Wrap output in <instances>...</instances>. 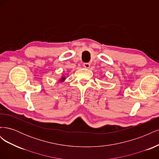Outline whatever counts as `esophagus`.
<instances>
[{
    "mask_svg": "<svg viewBox=\"0 0 159 159\" xmlns=\"http://www.w3.org/2000/svg\"><path fill=\"white\" fill-rule=\"evenodd\" d=\"M84 68H89L90 64L89 63H84Z\"/></svg>",
    "mask_w": 159,
    "mask_h": 159,
    "instance_id": "obj_1",
    "label": "esophagus"
}]
</instances>
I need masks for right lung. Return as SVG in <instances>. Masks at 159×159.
Here are the masks:
<instances>
[{
    "label": "right lung",
    "instance_id": "right-lung-1",
    "mask_svg": "<svg viewBox=\"0 0 159 159\" xmlns=\"http://www.w3.org/2000/svg\"><path fill=\"white\" fill-rule=\"evenodd\" d=\"M66 77L64 76V75H62L60 78V79L59 80V81H60V82H63V81H64L66 80Z\"/></svg>",
    "mask_w": 159,
    "mask_h": 159
}]
</instances>
